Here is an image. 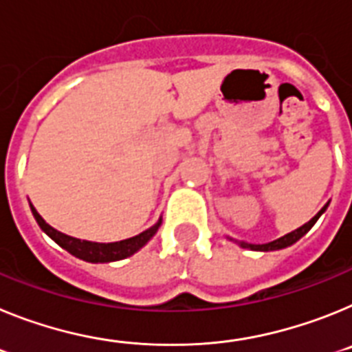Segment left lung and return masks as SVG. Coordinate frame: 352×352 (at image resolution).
Here are the masks:
<instances>
[{
	"instance_id": "1",
	"label": "left lung",
	"mask_w": 352,
	"mask_h": 352,
	"mask_svg": "<svg viewBox=\"0 0 352 352\" xmlns=\"http://www.w3.org/2000/svg\"><path fill=\"white\" fill-rule=\"evenodd\" d=\"M328 206H329V201H328V204H326V206L322 207V209L319 210V212L316 214V216H314V218L310 219V221L305 223L303 227L296 228L294 232H290V234L283 235V237H280V239H276V241H271V243L252 244V243H246V241H235V239H232V237H227V239H230V241H234V243H237L241 246V248L253 250V252H274V250H283V248H287V246H292V244H294V243H298V241L301 239V237H303V235L307 234V232L310 230V228L314 227V225H316L317 219H319L320 216H322V214L326 212Z\"/></svg>"
}]
</instances>
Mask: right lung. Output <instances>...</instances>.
Masks as SVG:
<instances>
[{
	"label": "right lung",
	"mask_w": 352,
	"mask_h": 352,
	"mask_svg": "<svg viewBox=\"0 0 352 352\" xmlns=\"http://www.w3.org/2000/svg\"><path fill=\"white\" fill-rule=\"evenodd\" d=\"M30 207H32V212L33 216H35L36 223H38V227H41L54 243L60 244V246H62L63 250H67L70 255L78 256L81 261L91 262V264L122 261V258H127V256L134 255V253L140 252V250L154 237L155 232L161 227V223H163V218H159L155 225H152L151 228H146L142 234L129 237V239L117 241V243H94V241L78 239V237L67 235L63 234V232H58L56 228L51 227L49 223H45V219L42 218L41 214L36 212V209L32 204H30Z\"/></svg>",
	"instance_id": "add662e5"
}]
</instances>
